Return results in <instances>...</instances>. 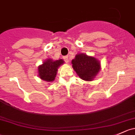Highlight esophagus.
Wrapping results in <instances>:
<instances>
[{"mask_svg": "<svg viewBox=\"0 0 135 135\" xmlns=\"http://www.w3.org/2000/svg\"><path fill=\"white\" fill-rule=\"evenodd\" d=\"M63 59L66 62H69V57H68V56H65V57H63Z\"/></svg>", "mask_w": 135, "mask_h": 135, "instance_id": "1", "label": "esophagus"}]
</instances>
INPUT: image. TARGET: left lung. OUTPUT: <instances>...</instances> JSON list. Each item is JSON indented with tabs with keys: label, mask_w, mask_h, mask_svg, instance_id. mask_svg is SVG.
Instances as JSON below:
<instances>
[{
	"label": "left lung",
	"mask_w": 135,
	"mask_h": 135,
	"mask_svg": "<svg viewBox=\"0 0 135 135\" xmlns=\"http://www.w3.org/2000/svg\"><path fill=\"white\" fill-rule=\"evenodd\" d=\"M73 68L81 79L91 81L100 70V62L94 57L84 53L76 55L72 61Z\"/></svg>",
	"instance_id": "obj_1"
}]
</instances>
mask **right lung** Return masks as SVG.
Segmentation results:
<instances>
[{
  "label": "right lung",
  "instance_id": "obj_1",
  "mask_svg": "<svg viewBox=\"0 0 135 135\" xmlns=\"http://www.w3.org/2000/svg\"><path fill=\"white\" fill-rule=\"evenodd\" d=\"M64 63L62 59L53 61L47 59L44 63L38 66V76L43 80L47 82H53L55 78L57 73V69Z\"/></svg>",
  "mask_w": 135,
  "mask_h": 135
}]
</instances>
